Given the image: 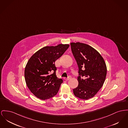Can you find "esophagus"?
Returning a JSON list of instances; mask_svg holds the SVG:
<instances>
[{
  "label": "esophagus",
  "instance_id": "1",
  "mask_svg": "<svg viewBox=\"0 0 128 128\" xmlns=\"http://www.w3.org/2000/svg\"><path fill=\"white\" fill-rule=\"evenodd\" d=\"M71 78H72V77H71L70 76H68V78H65V80H66V81H68V80H70V79H71Z\"/></svg>",
  "mask_w": 128,
  "mask_h": 128
}]
</instances>
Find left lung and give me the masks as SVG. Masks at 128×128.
Returning <instances> with one entry per match:
<instances>
[{"label": "left lung", "mask_w": 128, "mask_h": 128, "mask_svg": "<svg viewBox=\"0 0 128 128\" xmlns=\"http://www.w3.org/2000/svg\"><path fill=\"white\" fill-rule=\"evenodd\" d=\"M72 54L78 66V86L73 90L76 97L88 100L93 97L102 86L107 74L103 58L90 45L70 44Z\"/></svg>", "instance_id": "8db88e82"}]
</instances>
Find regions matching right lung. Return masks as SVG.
I'll return each instance as SVG.
<instances>
[{"mask_svg":"<svg viewBox=\"0 0 128 128\" xmlns=\"http://www.w3.org/2000/svg\"><path fill=\"white\" fill-rule=\"evenodd\" d=\"M69 46L60 44L45 46L28 61L24 70L26 82L30 91L38 98L47 100L58 93L63 80L56 77L57 68L54 63Z\"/></svg>","mask_w":128,"mask_h":128,"instance_id":"right-lung-1","label":"right lung"}]
</instances>
